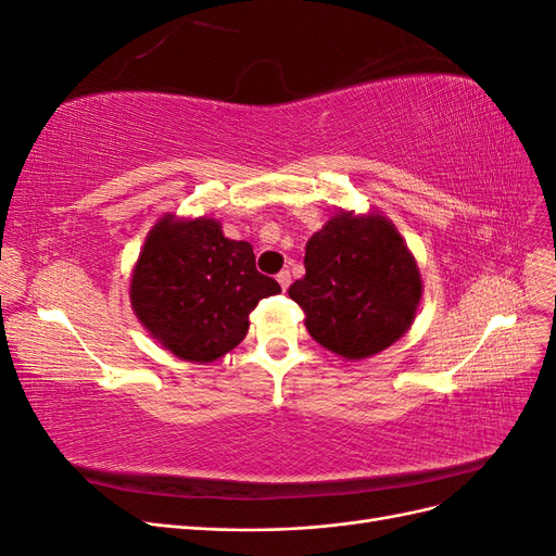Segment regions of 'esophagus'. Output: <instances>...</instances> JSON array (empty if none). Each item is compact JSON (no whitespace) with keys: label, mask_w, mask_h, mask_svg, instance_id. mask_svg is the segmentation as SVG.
Masks as SVG:
<instances>
[{"label":"esophagus","mask_w":556,"mask_h":556,"mask_svg":"<svg viewBox=\"0 0 556 556\" xmlns=\"http://www.w3.org/2000/svg\"><path fill=\"white\" fill-rule=\"evenodd\" d=\"M276 280H278V285L282 288V292L290 288V282H292V276H290V271H280L278 276H276Z\"/></svg>","instance_id":"esophagus-1"}]
</instances>
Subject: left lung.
<instances>
[{
	"mask_svg": "<svg viewBox=\"0 0 556 556\" xmlns=\"http://www.w3.org/2000/svg\"><path fill=\"white\" fill-rule=\"evenodd\" d=\"M306 276L290 285L313 339L348 362L374 357L415 323L417 260L380 211L333 213L306 243Z\"/></svg>",
	"mask_w": 556,
	"mask_h": 556,
	"instance_id": "8db88e82",
	"label": "left lung"
}]
</instances>
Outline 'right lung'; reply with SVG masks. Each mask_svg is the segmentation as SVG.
Wrapping results in <instances>:
<instances>
[{
  "label": "right lung",
  "instance_id": "obj_1",
  "mask_svg": "<svg viewBox=\"0 0 556 556\" xmlns=\"http://www.w3.org/2000/svg\"><path fill=\"white\" fill-rule=\"evenodd\" d=\"M280 285L255 268L248 241H231L208 215L164 213L131 268V311L174 357L211 364L237 348L260 299Z\"/></svg>",
  "mask_w": 556,
  "mask_h": 556
}]
</instances>
